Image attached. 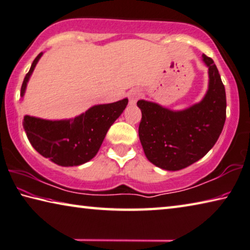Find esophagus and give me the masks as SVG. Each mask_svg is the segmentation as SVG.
<instances>
[{"instance_id": "esophagus-1", "label": "esophagus", "mask_w": 250, "mask_h": 250, "mask_svg": "<svg viewBox=\"0 0 250 250\" xmlns=\"http://www.w3.org/2000/svg\"><path fill=\"white\" fill-rule=\"evenodd\" d=\"M141 96V93L137 91V89H133V91H130L128 94V98H129V104L130 105H134L136 103L138 98Z\"/></svg>"}]
</instances>
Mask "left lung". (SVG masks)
<instances>
[{
	"instance_id": "8db88e82",
	"label": "left lung",
	"mask_w": 250,
	"mask_h": 250,
	"mask_svg": "<svg viewBox=\"0 0 250 250\" xmlns=\"http://www.w3.org/2000/svg\"><path fill=\"white\" fill-rule=\"evenodd\" d=\"M209 84L205 97L184 110H170L141 100L138 135L148 161L159 168L179 170L205 156L216 144L226 121V92L218 69L203 54Z\"/></svg>"
}]
</instances>
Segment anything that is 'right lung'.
I'll list each match as a JSON object with an SVG mask.
<instances>
[{
  "label": "right lung",
  "instance_id": "right-lung-1",
  "mask_svg": "<svg viewBox=\"0 0 250 250\" xmlns=\"http://www.w3.org/2000/svg\"><path fill=\"white\" fill-rule=\"evenodd\" d=\"M42 54L35 57L24 77L22 97ZM127 103V98H124L115 103L95 105L69 120L50 121L25 115L23 127L32 146L42 156L60 166H79L97 154L108 128L121 116Z\"/></svg>",
  "mask_w": 250,
  "mask_h": 250
}]
</instances>
